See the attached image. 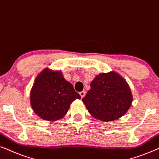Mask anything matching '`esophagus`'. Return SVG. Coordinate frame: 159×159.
Listing matches in <instances>:
<instances>
[{
  "label": "esophagus",
  "mask_w": 159,
  "mask_h": 159,
  "mask_svg": "<svg viewBox=\"0 0 159 159\" xmlns=\"http://www.w3.org/2000/svg\"><path fill=\"white\" fill-rule=\"evenodd\" d=\"M79 94L81 95V98H84V97H85V95H86V92H85V91H82V92L79 93Z\"/></svg>",
  "instance_id": "esophagus-1"
}]
</instances>
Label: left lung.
Instances as JSON below:
<instances>
[{
	"label": "left lung",
	"mask_w": 159,
	"mask_h": 159,
	"mask_svg": "<svg viewBox=\"0 0 159 159\" xmlns=\"http://www.w3.org/2000/svg\"><path fill=\"white\" fill-rule=\"evenodd\" d=\"M90 86L82 101L97 119L106 122L116 120L132 105L133 97L129 86L115 71L99 73L91 82Z\"/></svg>",
	"instance_id": "obj_1"
}]
</instances>
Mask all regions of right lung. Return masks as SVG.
Instances as JSON below:
<instances>
[{
    "instance_id": "add662e5",
    "label": "right lung",
    "mask_w": 159,
    "mask_h": 159,
    "mask_svg": "<svg viewBox=\"0 0 159 159\" xmlns=\"http://www.w3.org/2000/svg\"><path fill=\"white\" fill-rule=\"evenodd\" d=\"M81 96L62 71L43 69L35 78L30 91V104L34 113L42 119L56 121L64 117L70 105Z\"/></svg>"
}]
</instances>
